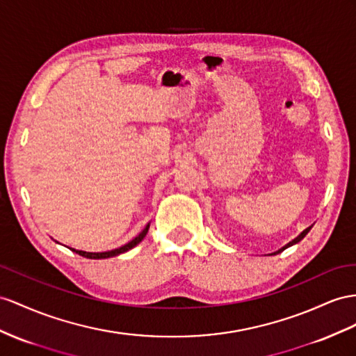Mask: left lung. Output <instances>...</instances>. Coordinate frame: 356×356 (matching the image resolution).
<instances>
[{
    "instance_id": "1",
    "label": "left lung",
    "mask_w": 356,
    "mask_h": 356,
    "mask_svg": "<svg viewBox=\"0 0 356 356\" xmlns=\"http://www.w3.org/2000/svg\"><path fill=\"white\" fill-rule=\"evenodd\" d=\"M309 230H312V227H308V229H307V230H304V232H302V233H300V234H299V236H298V238H296V239H293V241H291V242H289V243H287V245H286V247H282V248H281V250H278V251H277V252H273V254H278V252H281V251H282V250H286V248H289V247H291V245H295V243H298V242H299V241H302V239H304V238H305V236H307V233H308V232H309Z\"/></svg>"
}]
</instances>
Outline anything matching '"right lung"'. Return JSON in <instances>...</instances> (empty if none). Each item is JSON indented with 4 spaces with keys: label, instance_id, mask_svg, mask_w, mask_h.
<instances>
[{
    "label": "right lung",
    "instance_id": "obj_1",
    "mask_svg": "<svg viewBox=\"0 0 356 356\" xmlns=\"http://www.w3.org/2000/svg\"><path fill=\"white\" fill-rule=\"evenodd\" d=\"M149 227H150V224H147L145 225V229L136 236L135 239H132L129 243H126V245H123V247H120V248H115V250H111V251H105V252H87V251H79V250H72V251H75L76 254H79V256H83V257H86V259H108V257H114V256H118V254H123V252H126V251H129V250H132L134 247H136V245H138L144 238H145V234H147V232H149Z\"/></svg>",
    "mask_w": 356,
    "mask_h": 356
}]
</instances>
